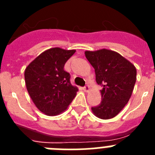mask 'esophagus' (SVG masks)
Segmentation results:
<instances>
[{
    "label": "esophagus",
    "instance_id": "obj_1",
    "mask_svg": "<svg viewBox=\"0 0 155 155\" xmlns=\"http://www.w3.org/2000/svg\"><path fill=\"white\" fill-rule=\"evenodd\" d=\"M89 90H90V88H89V86L88 85H85L84 87V91H85V92H88V91H89Z\"/></svg>",
    "mask_w": 155,
    "mask_h": 155
}]
</instances>
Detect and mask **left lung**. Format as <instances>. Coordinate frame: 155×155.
<instances>
[{
    "label": "left lung",
    "instance_id": "obj_1",
    "mask_svg": "<svg viewBox=\"0 0 155 155\" xmlns=\"http://www.w3.org/2000/svg\"><path fill=\"white\" fill-rule=\"evenodd\" d=\"M87 60L94 69L102 102L91 107L93 114L102 120H109L118 115L130 98L137 80L134 64L117 52L102 49L84 52Z\"/></svg>",
    "mask_w": 155,
    "mask_h": 155
}]
</instances>
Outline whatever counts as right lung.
<instances>
[{
  "instance_id": "1",
  "label": "right lung",
  "mask_w": 155,
  "mask_h": 155,
  "mask_svg": "<svg viewBox=\"0 0 155 155\" xmlns=\"http://www.w3.org/2000/svg\"><path fill=\"white\" fill-rule=\"evenodd\" d=\"M76 52L59 47L42 52L25 71L27 91L33 103L46 116H57L68 109L78 88L70 81L64 70L68 59Z\"/></svg>"
}]
</instances>
